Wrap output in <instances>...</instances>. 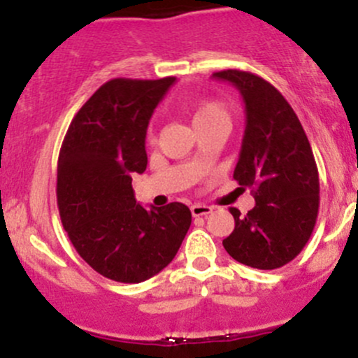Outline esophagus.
<instances>
[{"instance_id": "1", "label": "esophagus", "mask_w": 358, "mask_h": 358, "mask_svg": "<svg viewBox=\"0 0 358 358\" xmlns=\"http://www.w3.org/2000/svg\"><path fill=\"white\" fill-rule=\"evenodd\" d=\"M213 211L211 206H206V204H192L191 213L192 216H206Z\"/></svg>"}]
</instances>
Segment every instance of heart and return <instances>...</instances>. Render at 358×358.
I'll use <instances>...</instances> for the list:
<instances>
[{
  "mask_svg": "<svg viewBox=\"0 0 358 358\" xmlns=\"http://www.w3.org/2000/svg\"><path fill=\"white\" fill-rule=\"evenodd\" d=\"M192 125H194L196 130L203 127L210 125H218V123H223V125H230V111H228V106L218 99H208V101H203L196 104L192 108Z\"/></svg>",
  "mask_w": 358,
  "mask_h": 358,
  "instance_id": "b5f03b06",
  "label": "heart"
}]
</instances>
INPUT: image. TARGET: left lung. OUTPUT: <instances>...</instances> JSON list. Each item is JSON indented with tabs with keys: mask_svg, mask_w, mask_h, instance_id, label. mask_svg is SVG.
<instances>
[{
	"mask_svg": "<svg viewBox=\"0 0 358 358\" xmlns=\"http://www.w3.org/2000/svg\"><path fill=\"white\" fill-rule=\"evenodd\" d=\"M213 76L231 83L243 98L247 127L233 179L255 198L247 215L230 208L235 230L223 247L243 266L279 268L299 255L315 230L320 210L315 155L298 115L271 83L238 69Z\"/></svg>",
	"mask_w": 358,
	"mask_h": 358,
	"instance_id": "1",
	"label": "left lung"
}]
</instances>
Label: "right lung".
<instances>
[{
    "instance_id": "1",
    "label": "right lung",
    "mask_w": 358,
    "mask_h": 358,
    "mask_svg": "<svg viewBox=\"0 0 358 358\" xmlns=\"http://www.w3.org/2000/svg\"><path fill=\"white\" fill-rule=\"evenodd\" d=\"M176 78L104 83L64 136L57 206L69 240L98 274L136 284L172 262L191 227L182 203L145 210L131 174L147 169L148 120Z\"/></svg>"
}]
</instances>
